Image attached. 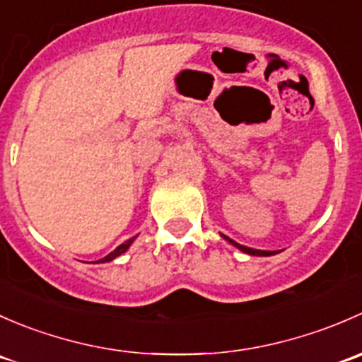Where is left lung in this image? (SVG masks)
<instances>
[{
	"label": "left lung",
	"instance_id": "obj_1",
	"mask_svg": "<svg viewBox=\"0 0 362 362\" xmlns=\"http://www.w3.org/2000/svg\"><path fill=\"white\" fill-rule=\"evenodd\" d=\"M222 236H224V235H222ZM224 238L228 240L229 243H233V245H235V247H238V249L242 250V252H245V254H250V255H273V254H276V252H269V250H255V249H249V247L240 245V243H236L235 240L228 238V236H224Z\"/></svg>",
	"mask_w": 362,
	"mask_h": 362
}]
</instances>
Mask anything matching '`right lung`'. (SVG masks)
<instances>
[{
	"label": "right lung",
	"instance_id": "right-lung-1",
	"mask_svg": "<svg viewBox=\"0 0 362 362\" xmlns=\"http://www.w3.org/2000/svg\"><path fill=\"white\" fill-rule=\"evenodd\" d=\"M133 240H134V236H133V238H131V240H127V242H124L122 245H119V247H117V249L113 250V252H110V254H108L107 257L100 259V261H98V262H108V261H112V259H115L117 255L124 254V252H126L127 249H129V245H131V243H133Z\"/></svg>",
	"mask_w": 362,
	"mask_h": 362
}]
</instances>
